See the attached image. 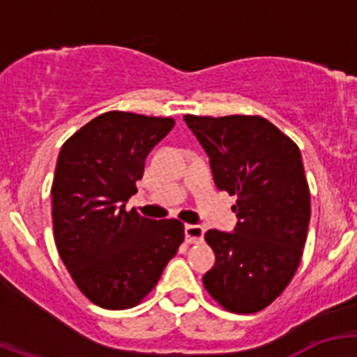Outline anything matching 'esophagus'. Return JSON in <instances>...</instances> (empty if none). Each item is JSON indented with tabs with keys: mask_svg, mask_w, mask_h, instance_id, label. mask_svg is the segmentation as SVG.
<instances>
[{
	"mask_svg": "<svg viewBox=\"0 0 357 357\" xmlns=\"http://www.w3.org/2000/svg\"><path fill=\"white\" fill-rule=\"evenodd\" d=\"M204 228L199 225H186L185 226V238L188 243H200L204 240Z\"/></svg>",
	"mask_w": 357,
	"mask_h": 357,
	"instance_id": "obj_1",
	"label": "esophagus"
}]
</instances>
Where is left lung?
Listing matches in <instances>:
<instances>
[{"label": "left lung", "instance_id": "1", "mask_svg": "<svg viewBox=\"0 0 357 357\" xmlns=\"http://www.w3.org/2000/svg\"><path fill=\"white\" fill-rule=\"evenodd\" d=\"M211 160L219 190L236 195L235 231L208 229L215 264L204 287L225 309L250 314L268 307L301 264L311 195L301 150L259 115H185Z\"/></svg>", "mask_w": 357, "mask_h": 357}]
</instances>
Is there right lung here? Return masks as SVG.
Here are the masks:
<instances>
[{"label":"right lung","instance_id":"right-lung-1","mask_svg":"<svg viewBox=\"0 0 357 357\" xmlns=\"http://www.w3.org/2000/svg\"><path fill=\"white\" fill-rule=\"evenodd\" d=\"M174 119L107 112L63 143L52 186L60 259L77 289L105 309L135 307L185 240L178 219H149L126 204L145 158Z\"/></svg>","mask_w":357,"mask_h":357}]
</instances>
